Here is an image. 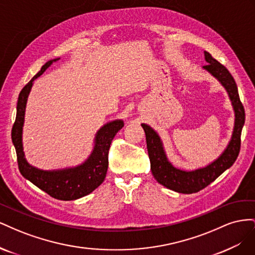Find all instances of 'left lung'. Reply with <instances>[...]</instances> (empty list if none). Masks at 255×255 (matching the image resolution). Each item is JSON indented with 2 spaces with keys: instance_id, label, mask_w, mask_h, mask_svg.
Returning a JSON list of instances; mask_svg holds the SVG:
<instances>
[{
  "instance_id": "obj_1",
  "label": "left lung",
  "mask_w": 255,
  "mask_h": 255,
  "mask_svg": "<svg viewBox=\"0 0 255 255\" xmlns=\"http://www.w3.org/2000/svg\"><path fill=\"white\" fill-rule=\"evenodd\" d=\"M207 65L203 68L226 87L235 111V128L232 139L221 156L205 168L195 171H183L169 163L158 135L146 125H141L145 133L151 170L155 180L165 187L181 194H194L202 190L232 166L241 151V136L245 123V109L239 99L237 85L228 69L216 60L210 53L204 52Z\"/></svg>"
}]
</instances>
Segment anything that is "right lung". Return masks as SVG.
Wrapping results in <instances>:
<instances>
[{"instance_id": "1", "label": "right lung", "mask_w": 255, "mask_h": 255, "mask_svg": "<svg viewBox=\"0 0 255 255\" xmlns=\"http://www.w3.org/2000/svg\"><path fill=\"white\" fill-rule=\"evenodd\" d=\"M43 65L41 70L22 88L17 104V116L11 128V139L17 153L18 167L21 174L32 182L38 188L47 192L52 198L70 201L86 196L94 191L104 181L109 168V150L111 143L119 130L123 128V121L116 120L107 123L96 136L94 152L85 163L76 168L61 171H42L28 165L24 158L22 148V127L24 121L27 96L32 88L33 81L41 75L53 61Z\"/></svg>"}]
</instances>
